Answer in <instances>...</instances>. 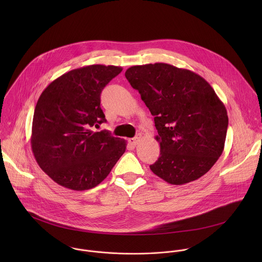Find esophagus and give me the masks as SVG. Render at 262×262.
<instances>
[{
	"mask_svg": "<svg viewBox=\"0 0 262 262\" xmlns=\"http://www.w3.org/2000/svg\"><path fill=\"white\" fill-rule=\"evenodd\" d=\"M141 138H142V135H141V134H137L134 138L129 139V142H130L132 145H136V144H138V143L140 142Z\"/></svg>",
	"mask_w": 262,
	"mask_h": 262,
	"instance_id": "obj_1",
	"label": "esophagus"
}]
</instances>
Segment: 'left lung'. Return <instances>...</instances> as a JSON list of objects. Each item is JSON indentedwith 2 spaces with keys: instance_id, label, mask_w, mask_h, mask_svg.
I'll return each instance as SVG.
<instances>
[{
  "instance_id": "1",
  "label": "left lung",
  "mask_w": 262,
  "mask_h": 262,
  "mask_svg": "<svg viewBox=\"0 0 262 262\" xmlns=\"http://www.w3.org/2000/svg\"><path fill=\"white\" fill-rule=\"evenodd\" d=\"M125 76L152 116L160 145L154 174L181 186L207 173L224 150L228 115L201 75L168 63L134 66Z\"/></svg>"
}]
</instances>
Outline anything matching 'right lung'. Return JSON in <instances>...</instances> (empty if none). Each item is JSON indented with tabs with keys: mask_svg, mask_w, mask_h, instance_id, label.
Returning <instances> with one entry per match:
<instances>
[{
	"mask_svg": "<svg viewBox=\"0 0 262 262\" xmlns=\"http://www.w3.org/2000/svg\"><path fill=\"white\" fill-rule=\"evenodd\" d=\"M121 67L92 64L60 75L42 92L34 110L31 148L40 168L74 190L97 187L126 150V140L91 127L106 122L101 93Z\"/></svg>",
	"mask_w": 262,
	"mask_h": 262,
	"instance_id": "right-lung-1",
	"label": "right lung"
}]
</instances>
